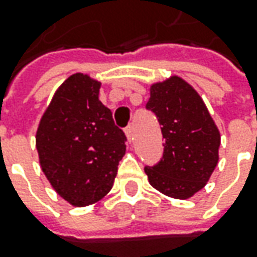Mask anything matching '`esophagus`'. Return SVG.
<instances>
[{"mask_svg":"<svg viewBox=\"0 0 257 257\" xmlns=\"http://www.w3.org/2000/svg\"><path fill=\"white\" fill-rule=\"evenodd\" d=\"M125 135H126V138H128L129 142H131V141H132V138H134V126H132V125H129V126L125 128Z\"/></svg>","mask_w":257,"mask_h":257,"instance_id":"obj_1","label":"esophagus"}]
</instances>
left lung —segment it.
<instances>
[{
	"mask_svg": "<svg viewBox=\"0 0 257 257\" xmlns=\"http://www.w3.org/2000/svg\"><path fill=\"white\" fill-rule=\"evenodd\" d=\"M146 108L162 125L164 158L145 168L149 183L173 199L205 188L219 162L220 134L196 89L181 76L151 85Z\"/></svg>",
	"mask_w": 257,
	"mask_h": 257,
	"instance_id": "1",
	"label": "left lung"
}]
</instances>
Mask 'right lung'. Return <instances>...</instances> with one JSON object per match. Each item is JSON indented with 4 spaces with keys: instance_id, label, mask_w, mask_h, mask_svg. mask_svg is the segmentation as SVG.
I'll use <instances>...</instances> for the list:
<instances>
[{
    "instance_id": "right-lung-1",
    "label": "right lung",
    "mask_w": 257,
    "mask_h": 257,
    "mask_svg": "<svg viewBox=\"0 0 257 257\" xmlns=\"http://www.w3.org/2000/svg\"><path fill=\"white\" fill-rule=\"evenodd\" d=\"M101 82L74 74L59 85L41 116L35 146L52 189L76 208L109 193L126 137L99 101Z\"/></svg>"
}]
</instances>
